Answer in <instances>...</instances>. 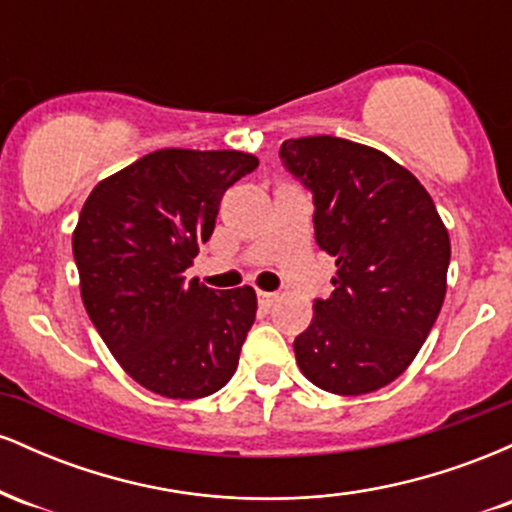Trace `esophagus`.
<instances>
[{"label":"esophagus","mask_w":512,"mask_h":512,"mask_svg":"<svg viewBox=\"0 0 512 512\" xmlns=\"http://www.w3.org/2000/svg\"><path fill=\"white\" fill-rule=\"evenodd\" d=\"M257 301H260L262 308H272V305L276 303V293L260 291V293H257Z\"/></svg>","instance_id":"1"}]
</instances>
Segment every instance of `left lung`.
<instances>
[{
	"label": "left lung",
	"mask_w": 512,
	"mask_h": 512,
	"mask_svg": "<svg viewBox=\"0 0 512 512\" xmlns=\"http://www.w3.org/2000/svg\"><path fill=\"white\" fill-rule=\"evenodd\" d=\"M279 156L313 192L315 240L337 264L332 296L293 342L296 363L320 390L368 395L409 368L443 308L448 228L383 151L320 134L289 139Z\"/></svg>",
	"instance_id": "8db88e82"
}]
</instances>
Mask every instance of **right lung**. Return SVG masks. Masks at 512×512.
Returning <instances> with one entry per match:
<instances>
[{
  "label": "right lung",
  "instance_id": "right-lung-1",
  "mask_svg": "<svg viewBox=\"0 0 512 512\" xmlns=\"http://www.w3.org/2000/svg\"><path fill=\"white\" fill-rule=\"evenodd\" d=\"M243 151L161 149L93 187L74 228L81 298L125 373L170 399L214 395L238 368L255 289L187 281L223 192L257 168Z\"/></svg>",
  "mask_w": 512,
  "mask_h": 512
}]
</instances>
